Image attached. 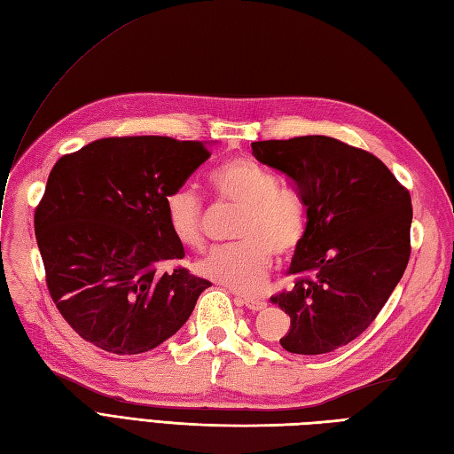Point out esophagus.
<instances>
[{
  "label": "esophagus",
  "mask_w": 454,
  "mask_h": 454,
  "mask_svg": "<svg viewBox=\"0 0 454 454\" xmlns=\"http://www.w3.org/2000/svg\"><path fill=\"white\" fill-rule=\"evenodd\" d=\"M242 301V304H245L248 310H252V312H258V310H262V308H265V302L263 301H260V298H240Z\"/></svg>",
  "instance_id": "34e87169"
}]
</instances>
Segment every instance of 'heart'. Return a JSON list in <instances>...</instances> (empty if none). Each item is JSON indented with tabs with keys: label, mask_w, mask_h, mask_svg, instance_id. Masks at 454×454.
<instances>
[{
	"label": "heart",
	"mask_w": 454,
	"mask_h": 454,
	"mask_svg": "<svg viewBox=\"0 0 454 454\" xmlns=\"http://www.w3.org/2000/svg\"><path fill=\"white\" fill-rule=\"evenodd\" d=\"M209 186L223 202L240 207L233 247L215 248L198 262L204 278L239 293H256L268 279L275 254L289 256L306 235V207L294 192L278 189L275 176L248 158H231L209 175ZM165 221L181 247H204V207L191 186H176L163 198Z\"/></svg>",
	"instance_id": "heart-1"
}]
</instances>
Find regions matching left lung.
Returning <instances> with one entry per match:
<instances>
[{"label": "left lung", "mask_w": 454, "mask_h": 454, "mask_svg": "<svg viewBox=\"0 0 454 454\" xmlns=\"http://www.w3.org/2000/svg\"><path fill=\"white\" fill-rule=\"evenodd\" d=\"M260 163L283 173L306 206L291 289L271 296L291 329L281 347L325 355L370 327L411 258V192L373 153L331 137L252 142Z\"/></svg>", "instance_id": "8db88e82"}]
</instances>
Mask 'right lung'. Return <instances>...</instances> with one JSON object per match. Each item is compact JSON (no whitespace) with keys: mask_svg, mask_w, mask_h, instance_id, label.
<instances>
[{"mask_svg":"<svg viewBox=\"0 0 454 454\" xmlns=\"http://www.w3.org/2000/svg\"><path fill=\"white\" fill-rule=\"evenodd\" d=\"M207 158L198 140L112 137L53 165L35 231L51 301L84 340L140 355L191 317L212 283L181 265L161 271L184 258L163 198Z\"/></svg>","mask_w":454,"mask_h":454,"instance_id":"1","label":"right lung"}]
</instances>
